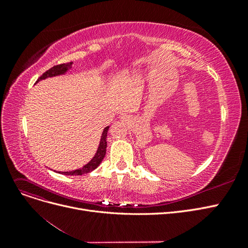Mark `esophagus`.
<instances>
[{"mask_svg": "<svg viewBox=\"0 0 248 248\" xmlns=\"http://www.w3.org/2000/svg\"><path fill=\"white\" fill-rule=\"evenodd\" d=\"M120 119H121L122 120V121H126V117L125 116H122L121 118H120Z\"/></svg>", "mask_w": 248, "mask_h": 248, "instance_id": "34e87169", "label": "esophagus"}]
</instances>
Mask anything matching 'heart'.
<instances>
[{
    "label": "heart",
    "mask_w": 248,
    "mask_h": 248,
    "mask_svg": "<svg viewBox=\"0 0 248 248\" xmlns=\"http://www.w3.org/2000/svg\"><path fill=\"white\" fill-rule=\"evenodd\" d=\"M126 77H127V76H126V74H122V76H121V77H120V78L118 79V81H119V82H122V81H123V80H124L125 78H126Z\"/></svg>",
    "instance_id": "heart-1"
}]
</instances>
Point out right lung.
I'll use <instances>...</instances> for the list:
<instances>
[{
    "label": "right lung",
    "instance_id": "add662e5",
    "mask_svg": "<svg viewBox=\"0 0 248 248\" xmlns=\"http://www.w3.org/2000/svg\"><path fill=\"white\" fill-rule=\"evenodd\" d=\"M72 62L69 63H65V64H61V65H57L51 67L50 69H48L47 71L44 72L42 76L37 79L36 82H38L42 79H46L48 78H54V77H59V76H63V74H66L67 71L69 69L72 68ZM109 126L106 127V128L103 129L102 134H101V138H100V142H99V146L98 149H97V151L94 155L93 158L90 160L87 164H85L82 168H79L78 170H69V171H57L59 174H62V175H66V176H80V175H84V174H88V172L94 170L97 167H99V164L101 163L102 159L104 158V156H106L107 153V137H108V131Z\"/></svg>",
    "mask_w": 248,
    "mask_h": 248
}]
</instances>
